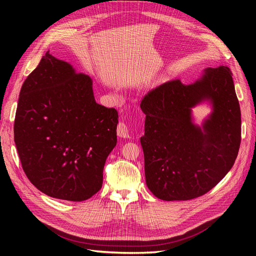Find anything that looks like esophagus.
I'll return each instance as SVG.
<instances>
[{"label":"esophagus","instance_id":"1","mask_svg":"<svg viewBox=\"0 0 256 256\" xmlns=\"http://www.w3.org/2000/svg\"><path fill=\"white\" fill-rule=\"evenodd\" d=\"M118 136L120 138H129V128L126 122H120L118 126Z\"/></svg>","mask_w":256,"mask_h":256}]
</instances>
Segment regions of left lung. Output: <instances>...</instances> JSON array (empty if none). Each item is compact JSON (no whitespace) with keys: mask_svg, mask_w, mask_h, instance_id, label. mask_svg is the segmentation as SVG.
<instances>
[{"mask_svg":"<svg viewBox=\"0 0 256 256\" xmlns=\"http://www.w3.org/2000/svg\"><path fill=\"white\" fill-rule=\"evenodd\" d=\"M209 101L213 112L202 128L192 120V108ZM141 138L145 180L154 196L187 200L212 190L237 158L242 114L232 72L226 66L207 68L194 83L172 80L147 92Z\"/></svg>","mask_w":256,"mask_h":256,"instance_id":"8db88e82","label":"left lung"}]
</instances>
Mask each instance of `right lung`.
I'll return each mask as SVG.
<instances>
[{
	"label": "right lung",
	"instance_id": "right-lung-1",
	"mask_svg": "<svg viewBox=\"0 0 256 256\" xmlns=\"http://www.w3.org/2000/svg\"><path fill=\"white\" fill-rule=\"evenodd\" d=\"M118 122V111L95 102L90 76L48 51L19 95L14 134L23 171L51 198H92L102 186Z\"/></svg>",
	"mask_w": 256,
	"mask_h": 256
}]
</instances>
